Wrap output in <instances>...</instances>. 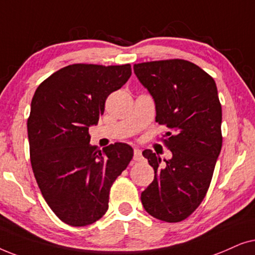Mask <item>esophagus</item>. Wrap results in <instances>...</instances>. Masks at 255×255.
<instances>
[{
	"instance_id": "obj_1",
	"label": "esophagus",
	"mask_w": 255,
	"mask_h": 255,
	"mask_svg": "<svg viewBox=\"0 0 255 255\" xmlns=\"http://www.w3.org/2000/svg\"><path fill=\"white\" fill-rule=\"evenodd\" d=\"M134 161H136V162H140V161H142V152H141V150L140 149H137V148H135L134 149Z\"/></svg>"
}]
</instances>
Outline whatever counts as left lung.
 Here are the masks:
<instances>
[{
  "label": "left lung",
  "instance_id": "obj_1",
  "mask_svg": "<svg viewBox=\"0 0 255 255\" xmlns=\"http://www.w3.org/2000/svg\"><path fill=\"white\" fill-rule=\"evenodd\" d=\"M140 83L155 101L156 122L168 128L163 141L172 152L164 159L145 149L142 155L155 177L141 193L145 211L156 219L178 223L203 202L222 150V105L215 80L183 59L134 65Z\"/></svg>",
  "mask_w": 255,
  "mask_h": 255
}]
</instances>
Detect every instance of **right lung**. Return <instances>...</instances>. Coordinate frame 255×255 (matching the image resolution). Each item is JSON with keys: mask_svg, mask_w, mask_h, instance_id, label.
Returning <instances> with one entry per match:
<instances>
[{"mask_svg": "<svg viewBox=\"0 0 255 255\" xmlns=\"http://www.w3.org/2000/svg\"><path fill=\"white\" fill-rule=\"evenodd\" d=\"M130 76V64H73L51 74L33 94L28 119L32 171L47 205L67 225H90L106 213L111 186L133 158L129 144L100 150L88 134L107 97Z\"/></svg>", "mask_w": 255, "mask_h": 255, "instance_id": "1", "label": "right lung"}]
</instances>
